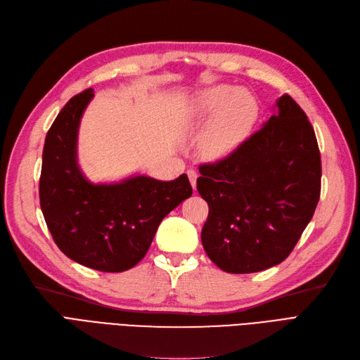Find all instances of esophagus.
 I'll use <instances>...</instances> for the list:
<instances>
[{"label": "esophagus", "instance_id": "esophagus-1", "mask_svg": "<svg viewBox=\"0 0 360 360\" xmlns=\"http://www.w3.org/2000/svg\"><path fill=\"white\" fill-rule=\"evenodd\" d=\"M188 176H189V180H191V184L192 188L196 189V179H198V172L195 169H189L188 171Z\"/></svg>", "mask_w": 360, "mask_h": 360}]
</instances>
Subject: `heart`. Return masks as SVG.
Here are the masks:
<instances>
[{"instance_id":"1","label":"heart","mask_w":360,"mask_h":360,"mask_svg":"<svg viewBox=\"0 0 360 360\" xmlns=\"http://www.w3.org/2000/svg\"><path fill=\"white\" fill-rule=\"evenodd\" d=\"M258 117L252 94L230 85H217L198 93L186 106L183 118L191 127H204L213 120L200 148L208 158H221L232 152L251 130Z\"/></svg>"}]
</instances>
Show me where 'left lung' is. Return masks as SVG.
Segmentation results:
<instances>
[{
    "label": "left lung",
    "instance_id": "obj_1",
    "mask_svg": "<svg viewBox=\"0 0 360 360\" xmlns=\"http://www.w3.org/2000/svg\"><path fill=\"white\" fill-rule=\"evenodd\" d=\"M208 202L202 245L227 273L282 263L311 220L321 196V153L307 115L291 96L260 130L214 164L199 167Z\"/></svg>",
    "mask_w": 360,
    "mask_h": 360
}]
</instances>
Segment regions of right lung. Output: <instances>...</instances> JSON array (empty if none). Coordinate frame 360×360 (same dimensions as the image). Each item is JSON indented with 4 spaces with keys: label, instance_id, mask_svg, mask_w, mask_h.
<instances>
[{
    "label": "right lung",
    "instance_id": "obj_1",
    "mask_svg": "<svg viewBox=\"0 0 360 360\" xmlns=\"http://www.w3.org/2000/svg\"><path fill=\"white\" fill-rule=\"evenodd\" d=\"M93 89L72 97L46 137L39 177V204L59 250L85 267L124 271L146 255L167 214L192 196L186 174L161 181L134 176L93 184L78 165L81 117Z\"/></svg>",
    "mask_w": 360,
    "mask_h": 360
}]
</instances>
